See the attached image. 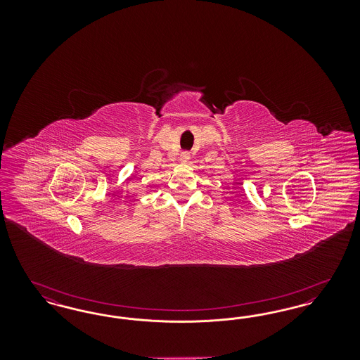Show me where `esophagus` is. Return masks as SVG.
Masks as SVG:
<instances>
[{
    "instance_id": "obj_1",
    "label": "esophagus",
    "mask_w": 360,
    "mask_h": 360,
    "mask_svg": "<svg viewBox=\"0 0 360 360\" xmlns=\"http://www.w3.org/2000/svg\"><path fill=\"white\" fill-rule=\"evenodd\" d=\"M181 159H182V160H185V162H186V160H188V155L186 154V153H185V154L181 155Z\"/></svg>"
}]
</instances>
